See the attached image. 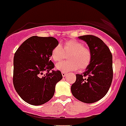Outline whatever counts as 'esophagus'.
I'll use <instances>...</instances> for the list:
<instances>
[{
    "mask_svg": "<svg viewBox=\"0 0 126 126\" xmlns=\"http://www.w3.org/2000/svg\"><path fill=\"white\" fill-rule=\"evenodd\" d=\"M62 76H63V77H65V75H67V73L65 72H63V71H62Z\"/></svg>",
    "mask_w": 126,
    "mask_h": 126,
    "instance_id": "esophagus-1",
    "label": "esophagus"
}]
</instances>
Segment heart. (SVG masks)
Wrapping results in <instances>:
<instances>
[{"label": "heart", "mask_w": 126, "mask_h": 126, "mask_svg": "<svg viewBox=\"0 0 126 126\" xmlns=\"http://www.w3.org/2000/svg\"><path fill=\"white\" fill-rule=\"evenodd\" d=\"M65 54L69 61H62L56 65V69L62 71L75 70L79 67L80 70L86 69L92 61V52L83 43L75 39H70L64 43L63 47L61 44H57L51 51V57L57 62L64 58Z\"/></svg>", "instance_id": "1"}]
</instances>
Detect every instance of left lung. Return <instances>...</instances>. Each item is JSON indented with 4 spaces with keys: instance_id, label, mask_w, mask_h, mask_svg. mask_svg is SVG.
<instances>
[{
    "instance_id": "left-lung-1",
    "label": "left lung",
    "mask_w": 126,
    "mask_h": 126,
    "mask_svg": "<svg viewBox=\"0 0 126 126\" xmlns=\"http://www.w3.org/2000/svg\"><path fill=\"white\" fill-rule=\"evenodd\" d=\"M79 38L88 44L92 61L83 74H76V81L71 86V92L79 101L93 103L106 95L112 83V54L105 43L95 36L84 35Z\"/></svg>"
}]
</instances>
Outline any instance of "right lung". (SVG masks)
I'll use <instances>...</instances> for the list:
<instances>
[{
	"label": "right lung",
	"instance_id": "obj_1",
	"mask_svg": "<svg viewBox=\"0 0 126 126\" xmlns=\"http://www.w3.org/2000/svg\"><path fill=\"white\" fill-rule=\"evenodd\" d=\"M57 44L58 41L53 37L33 36L15 52L13 83L25 102L38 106L53 96L56 83L62 79L61 71L52 70L54 64L49 60L51 51ZM45 71L47 73L44 74Z\"/></svg>",
	"mask_w": 126,
	"mask_h": 126
}]
</instances>
